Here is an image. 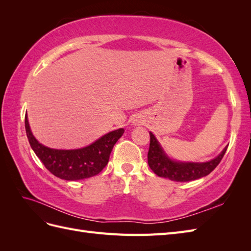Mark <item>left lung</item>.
<instances>
[{
    "label": "left lung",
    "instance_id": "8db88e82",
    "mask_svg": "<svg viewBox=\"0 0 251 251\" xmlns=\"http://www.w3.org/2000/svg\"><path fill=\"white\" fill-rule=\"evenodd\" d=\"M150 149L148 153V162L151 170L157 176L168 178L176 182H187L207 176L214 171L222 160L227 147L216 158L206 162H181L170 158L155 135L150 132Z\"/></svg>",
    "mask_w": 251,
    "mask_h": 251
}]
</instances>
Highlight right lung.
I'll list each match as a JSON object with an SVG mask.
<instances>
[{"instance_id": "right-lung-1", "label": "right lung", "mask_w": 251, "mask_h": 251, "mask_svg": "<svg viewBox=\"0 0 251 251\" xmlns=\"http://www.w3.org/2000/svg\"><path fill=\"white\" fill-rule=\"evenodd\" d=\"M25 128L30 146L46 169L54 176L68 181L86 179L100 174L109 162L114 144L125 133L124 128H118L103 135L85 148L56 150L45 147L35 139L27 115L25 116Z\"/></svg>"}]
</instances>
